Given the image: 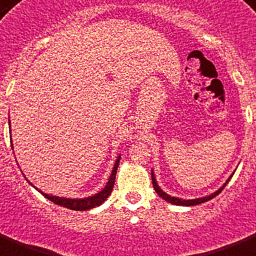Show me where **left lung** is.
<instances>
[{"instance_id":"left-lung-1","label":"left lung","mask_w":256,"mask_h":256,"mask_svg":"<svg viewBox=\"0 0 256 256\" xmlns=\"http://www.w3.org/2000/svg\"><path fill=\"white\" fill-rule=\"evenodd\" d=\"M151 178H152V186H154V189H155V192L159 194V196L163 198V200L168 201V202L174 204V205H184V206H193V205H198V204H202V202H206V201L212 200V198H214L217 194H220V193L222 192V189L225 188L226 184L229 182V180L232 178V176H230L228 180H226V182L224 184V186H221V188L218 189L217 192L212 193V194H209V196H205V197H201V198H194V200H182V198H178V197H171L170 194H167L166 192H163L160 188H159V186H158L156 180H155V176H154V172L151 171Z\"/></svg>"}]
</instances>
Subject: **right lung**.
Here are the masks:
<instances>
[{
  "label": "right lung",
  "mask_w": 256,
  "mask_h": 256,
  "mask_svg": "<svg viewBox=\"0 0 256 256\" xmlns=\"http://www.w3.org/2000/svg\"><path fill=\"white\" fill-rule=\"evenodd\" d=\"M120 159H121V156H118V159L116 160L113 171H112V175H110L109 182H106L105 188H104L100 193L94 194V196L86 197V198H76V200H74V198H64V197L51 196V194H46L44 192H42V190H39V189L38 190L46 197V198H48L50 201H52V202L56 204V205L68 208V209H72V210H89V209H92V208L101 205V204L106 200L108 197H109L112 190H113L114 182H116V175H117L118 164H120Z\"/></svg>",
  "instance_id": "add662e5"
}]
</instances>
